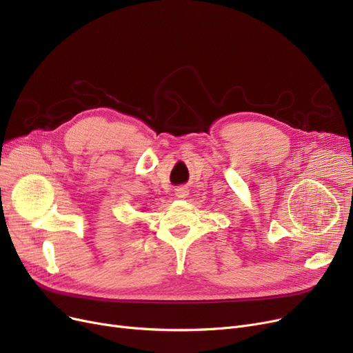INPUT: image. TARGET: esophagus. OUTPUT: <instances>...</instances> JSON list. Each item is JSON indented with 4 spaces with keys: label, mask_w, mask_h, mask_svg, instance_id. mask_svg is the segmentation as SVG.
Listing matches in <instances>:
<instances>
[{
    "label": "esophagus",
    "mask_w": 353,
    "mask_h": 353,
    "mask_svg": "<svg viewBox=\"0 0 353 353\" xmlns=\"http://www.w3.org/2000/svg\"><path fill=\"white\" fill-rule=\"evenodd\" d=\"M176 197L177 199H186L189 196V189L186 186H181V188H177L176 192H174Z\"/></svg>",
    "instance_id": "34e87169"
}]
</instances>
